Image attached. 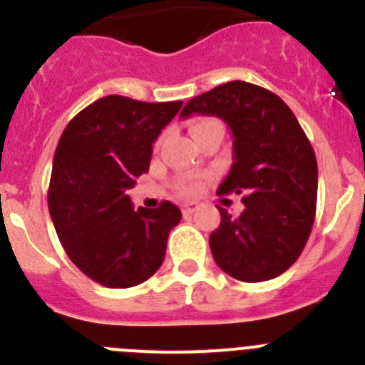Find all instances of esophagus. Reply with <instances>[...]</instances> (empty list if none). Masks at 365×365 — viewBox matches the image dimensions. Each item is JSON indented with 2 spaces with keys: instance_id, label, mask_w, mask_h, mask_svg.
<instances>
[{
  "instance_id": "34e87169",
  "label": "esophagus",
  "mask_w": 365,
  "mask_h": 365,
  "mask_svg": "<svg viewBox=\"0 0 365 365\" xmlns=\"http://www.w3.org/2000/svg\"><path fill=\"white\" fill-rule=\"evenodd\" d=\"M197 208H199L197 202H185V205H180V210H182V214L185 215L193 214V212L197 210Z\"/></svg>"
}]
</instances>
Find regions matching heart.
<instances>
[{
    "label": "heart",
    "instance_id": "1",
    "mask_svg": "<svg viewBox=\"0 0 365 365\" xmlns=\"http://www.w3.org/2000/svg\"><path fill=\"white\" fill-rule=\"evenodd\" d=\"M210 128H221V124H219V120H215V118H212V117L193 118L192 124H190V133H192L193 137H197L199 133H202V131H206V130H210ZM160 143H163V138H159V140H157L155 148H159ZM175 188H177V192L180 193V195H186V197H193V195L201 193L202 177L201 175H182V177H179V179H177V182H175Z\"/></svg>",
    "mask_w": 365,
    "mask_h": 365
}]
</instances>
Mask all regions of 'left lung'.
<instances>
[{
	"mask_svg": "<svg viewBox=\"0 0 365 365\" xmlns=\"http://www.w3.org/2000/svg\"><path fill=\"white\" fill-rule=\"evenodd\" d=\"M215 115L234 135V164L217 193H243L240 217L217 206L210 250L219 269L247 283L272 279L302 254L312 230L318 164L291 108L265 87L222 83L195 96L180 117Z\"/></svg>",
	"mask_w": 365,
	"mask_h": 365,
	"instance_id": "left-lung-1",
	"label": "left lung"
}]
</instances>
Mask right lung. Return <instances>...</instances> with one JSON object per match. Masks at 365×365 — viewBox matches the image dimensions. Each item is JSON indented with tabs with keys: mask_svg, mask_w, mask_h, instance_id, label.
<instances>
[{
	"mask_svg": "<svg viewBox=\"0 0 365 365\" xmlns=\"http://www.w3.org/2000/svg\"><path fill=\"white\" fill-rule=\"evenodd\" d=\"M182 102L96 100L63 130L54 151L49 212L67 256L87 278L128 289L151 278L166 256L180 210H133L128 190L150 170L151 148Z\"/></svg>",
	"mask_w": 365,
	"mask_h": 365,
	"instance_id": "add662e5",
	"label": "right lung"
}]
</instances>
